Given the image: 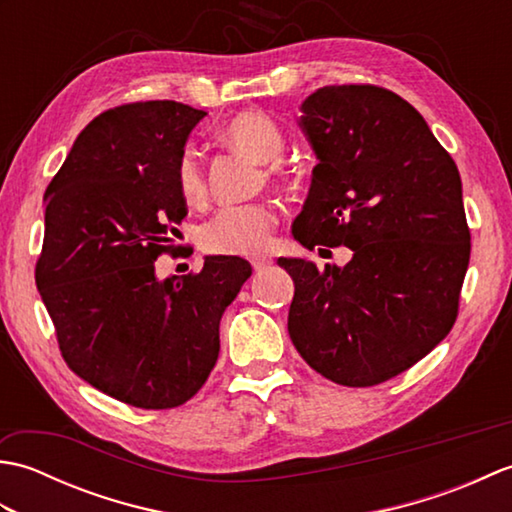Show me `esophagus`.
I'll return each mask as SVG.
<instances>
[{
	"mask_svg": "<svg viewBox=\"0 0 512 512\" xmlns=\"http://www.w3.org/2000/svg\"><path fill=\"white\" fill-rule=\"evenodd\" d=\"M250 264H253L255 273H262V270L273 266V257H270V255H253V257H250Z\"/></svg>",
	"mask_w": 512,
	"mask_h": 512,
	"instance_id": "obj_1",
	"label": "esophagus"
}]
</instances>
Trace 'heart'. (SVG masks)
I'll return each mask as SVG.
<instances>
[{
	"label": "heart",
	"instance_id": "heart-1",
	"mask_svg": "<svg viewBox=\"0 0 512 512\" xmlns=\"http://www.w3.org/2000/svg\"><path fill=\"white\" fill-rule=\"evenodd\" d=\"M222 136L228 145L262 165L279 160L286 147L279 125L268 114L257 110L231 118ZM176 184L184 202L198 204L204 200V173L191 154L180 158ZM275 224L277 213L268 204L224 206L200 228V246L213 255H257L270 244Z\"/></svg>",
	"mask_w": 512,
	"mask_h": 512
}]
</instances>
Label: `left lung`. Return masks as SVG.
Instances as JSON below:
<instances>
[{
  "mask_svg": "<svg viewBox=\"0 0 512 512\" xmlns=\"http://www.w3.org/2000/svg\"><path fill=\"white\" fill-rule=\"evenodd\" d=\"M317 156L292 224L301 246H347L343 268L279 257L295 281L288 332L312 369L347 387L405 372L453 328L469 268L462 180L427 121L376 85H328L301 103Z\"/></svg>",
  "mask_w": 512,
  "mask_h": 512,
  "instance_id": "1",
  "label": "left lung"
}]
</instances>
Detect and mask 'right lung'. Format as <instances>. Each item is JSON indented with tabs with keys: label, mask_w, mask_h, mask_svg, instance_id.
I'll return each instance as SVG.
<instances>
[{
	"label": "right lung",
	"mask_w": 512,
	"mask_h": 512,
	"mask_svg": "<svg viewBox=\"0 0 512 512\" xmlns=\"http://www.w3.org/2000/svg\"><path fill=\"white\" fill-rule=\"evenodd\" d=\"M206 112L145 101L99 114L76 136L43 195L37 290L76 376L140 409L198 394L220 354V321L253 273L209 255L198 275L156 277L187 215L176 184Z\"/></svg>",
	"instance_id": "1"
}]
</instances>
